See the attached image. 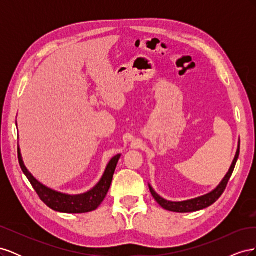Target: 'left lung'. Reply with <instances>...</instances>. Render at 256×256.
Listing matches in <instances>:
<instances>
[{
    "label": "left lung",
    "instance_id": "1",
    "mask_svg": "<svg viewBox=\"0 0 256 256\" xmlns=\"http://www.w3.org/2000/svg\"><path fill=\"white\" fill-rule=\"evenodd\" d=\"M239 150H240V147L238 146L235 159L233 161V164H232V166L230 168L228 173L226 174V176L224 177V180L221 182V184L218 186V187H216L212 192L208 193V194L196 198H193V200H184V202H170V200H166L164 198H162L161 196H159L150 186V190L152 196H154V200H157V203L162 208H164V209H166V210H170V212H198V210H200V209H204L208 206L212 205L214 202L218 200V198L222 196V193L226 188L228 182L230 180L232 174H233V172H234L236 162L239 157Z\"/></svg>",
    "mask_w": 256,
    "mask_h": 256
}]
</instances>
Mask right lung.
I'll return each instance as SVG.
<instances>
[{
	"instance_id": "1",
	"label": "right lung",
	"mask_w": 256,
	"mask_h": 256,
	"mask_svg": "<svg viewBox=\"0 0 256 256\" xmlns=\"http://www.w3.org/2000/svg\"><path fill=\"white\" fill-rule=\"evenodd\" d=\"M120 157V154H118V156H115L111 159L109 164H108L106 168L102 178L90 191L79 196H68L56 191H53L47 187H44L40 182H38L35 178L28 172L26 168L23 164L20 150L18 147V159L21 170L28 177L30 184L33 186V188L36 191L38 196H40V198L46 205L53 209V210L66 214H83L90 212L97 209V207L102 203L108 191L110 189L116 164H118Z\"/></svg>"
}]
</instances>
